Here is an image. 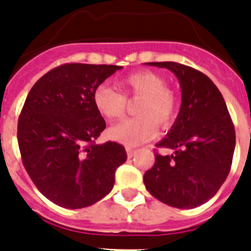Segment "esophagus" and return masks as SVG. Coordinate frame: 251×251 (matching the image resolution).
Returning a JSON list of instances; mask_svg holds the SVG:
<instances>
[{"label": "esophagus", "mask_w": 251, "mask_h": 251, "mask_svg": "<svg viewBox=\"0 0 251 251\" xmlns=\"http://www.w3.org/2000/svg\"><path fill=\"white\" fill-rule=\"evenodd\" d=\"M126 152H127V156L133 157L135 155V150L131 149V147H126Z\"/></svg>", "instance_id": "34e87169"}]
</instances>
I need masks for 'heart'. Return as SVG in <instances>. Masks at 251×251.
<instances>
[{
	"label": "heart",
	"mask_w": 251,
	"mask_h": 251,
	"mask_svg": "<svg viewBox=\"0 0 251 251\" xmlns=\"http://www.w3.org/2000/svg\"><path fill=\"white\" fill-rule=\"evenodd\" d=\"M122 92L108 84H99L94 90V105L102 117L114 121L121 118L127 109V99H139L135 113L110 127L109 137L126 146H138L152 139L157 134V123L169 127L178 112V99L168 88L165 78L151 70H141L120 79Z\"/></svg>",
	"instance_id": "1"
}]
</instances>
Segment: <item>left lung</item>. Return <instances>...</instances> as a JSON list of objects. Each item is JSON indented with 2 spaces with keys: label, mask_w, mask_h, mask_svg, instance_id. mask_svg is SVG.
<instances>
[{
  "label": "left lung",
  "mask_w": 251,
  "mask_h": 251,
  "mask_svg": "<svg viewBox=\"0 0 251 251\" xmlns=\"http://www.w3.org/2000/svg\"><path fill=\"white\" fill-rule=\"evenodd\" d=\"M169 69L181 84L182 102L175 125L156 147L155 164L143 176L150 194L168 206L194 208L214 197L229 175L236 131L222 92L199 70L178 62H149Z\"/></svg>",
  "instance_id": "left-lung-1"
}]
</instances>
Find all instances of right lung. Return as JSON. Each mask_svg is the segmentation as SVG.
I'll list each match as a JSON object with an SVG mask.
<instances>
[{
  "label": "right lung",
  "instance_id": "obj_1",
  "mask_svg": "<svg viewBox=\"0 0 251 251\" xmlns=\"http://www.w3.org/2000/svg\"><path fill=\"white\" fill-rule=\"evenodd\" d=\"M121 66L64 64L33 84L18 118V145L25 171L44 197L65 208L104 198L126 161L116 142L96 145L105 121L94 105L99 84Z\"/></svg>",
  "mask_w": 251,
  "mask_h": 251
}]
</instances>
